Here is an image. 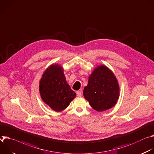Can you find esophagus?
<instances>
[{"label":"esophagus","mask_w":154,"mask_h":154,"mask_svg":"<svg viewBox=\"0 0 154 154\" xmlns=\"http://www.w3.org/2000/svg\"><path fill=\"white\" fill-rule=\"evenodd\" d=\"M76 95L78 97H81L82 96V92L81 91H78L76 92Z\"/></svg>","instance_id":"esophagus-1"}]
</instances>
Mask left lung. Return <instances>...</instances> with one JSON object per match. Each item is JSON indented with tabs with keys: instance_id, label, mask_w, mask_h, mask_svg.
Returning <instances> with one entry per match:
<instances>
[{
	"instance_id": "8db88e82",
	"label": "left lung",
	"mask_w": 154,
	"mask_h": 154,
	"mask_svg": "<svg viewBox=\"0 0 154 154\" xmlns=\"http://www.w3.org/2000/svg\"><path fill=\"white\" fill-rule=\"evenodd\" d=\"M83 95L92 108L97 111L111 108L116 103L119 95V86L116 76L106 66H98L89 76Z\"/></svg>"
}]
</instances>
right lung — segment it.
I'll return each instance as SVG.
<instances>
[{"instance_id": "1", "label": "right lung", "mask_w": 154, "mask_h": 154, "mask_svg": "<svg viewBox=\"0 0 154 154\" xmlns=\"http://www.w3.org/2000/svg\"><path fill=\"white\" fill-rule=\"evenodd\" d=\"M62 67L52 65L44 72L40 81V93L45 103L55 111L65 109L76 97L66 81Z\"/></svg>"}]
</instances>
